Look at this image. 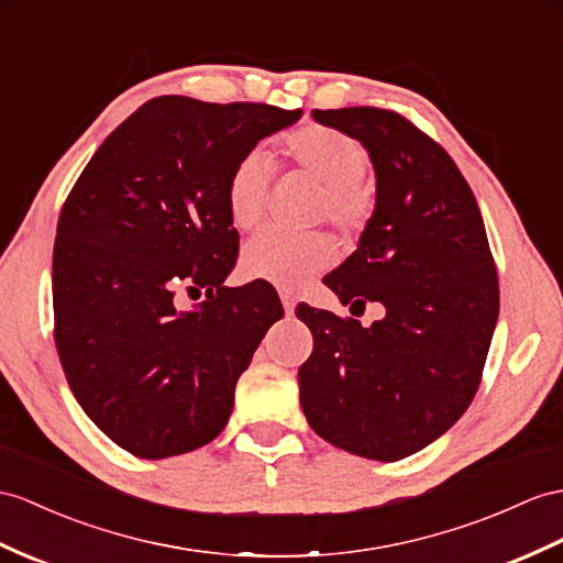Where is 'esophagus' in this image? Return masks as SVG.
<instances>
[{
  "mask_svg": "<svg viewBox=\"0 0 563 563\" xmlns=\"http://www.w3.org/2000/svg\"><path fill=\"white\" fill-rule=\"evenodd\" d=\"M279 296H282V306H284L286 314H291L294 308H296V296L291 291H282Z\"/></svg>",
  "mask_w": 563,
  "mask_h": 563,
  "instance_id": "obj_1",
  "label": "esophagus"
}]
</instances>
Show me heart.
<instances>
[{"label": "heart", "instance_id": "heart-1", "mask_svg": "<svg viewBox=\"0 0 563 563\" xmlns=\"http://www.w3.org/2000/svg\"><path fill=\"white\" fill-rule=\"evenodd\" d=\"M277 155L322 181L314 217H327L344 236L361 234L369 224L377 194L363 172L367 150L361 141L324 123H308L282 135ZM269 184L272 164L260 150H251L234 164L224 188L231 224L249 231L263 222ZM334 253V241L324 231L291 234L282 229H265L245 243L241 269L249 279L267 282L282 289H300L314 274L332 265Z\"/></svg>", "mask_w": 563, "mask_h": 563}]
</instances>
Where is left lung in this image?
<instances>
[{"instance_id":"8db88e82","label":"left lung","mask_w":563,"mask_h":563,"mask_svg":"<svg viewBox=\"0 0 563 563\" xmlns=\"http://www.w3.org/2000/svg\"><path fill=\"white\" fill-rule=\"evenodd\" d=\"M367 150L377 205L346 263L324 284L341 303H382L363 327L298 306L312 353L300 408L322 440L399 461L432 444L471 406L499 318V282L473 190L446 150L377 107L314 109Z\"/></svg>"}]
</instances>
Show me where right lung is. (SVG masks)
Segmentation results:
<instances>
[{"label": "right lung", "instance_id": "1", "mask_svg": "<svg viewBox=\"0 0 563 563\" xmlns=\"http://www.w3.org/2000/svg\"><path fill=\"white\" fill-rule=\"evenodd\" d=\"M300 109L162 95L107 135L68 194L54 241V341L88 418L129 454L167 459L227 428L234 389L284 310L229 289L234 164ZM206 291L194 311L173 294Z\"/></svg>", "mask_w": 563, "mask_h": 563}]
</instances>
